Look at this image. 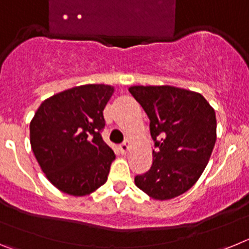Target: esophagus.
Masks as SVG:
<instances>
[{
	"label": "esophagus",
	"instance_id": "1",
	"mask_svg": "<svg viewBox=\"0 0 249 249\" xmlns=\"http://www.w3.org/2000/svg\"><path fill=\"white\" fill-rule=\"evenodd\" d=\"M129 146H131L129 141H126V142H123L122 144H120L121 153H122V155H126L127 152H128V149H129Z\"/></svg>",
	"mask_w": 249,
	"mask_h": 249
}]
</instances>
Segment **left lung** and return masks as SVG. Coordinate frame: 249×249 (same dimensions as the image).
I'll list each match as a JSON object with an SVG mask.
<instances>
[{
  "label": "left lung",
  "mask_w": 249,
  "mask_h": 249,
  "mask_svg": "<svg viewBox=\"0 0 249 249\" xmlns=\"http://www.w3.org/2000/svg\"><path fill=\"white\" fill-rule=\"evenodd\" d=\"M149 118L153 162L135 183L151 198L183 195L203 173L217 140L214 109L201 93L173 86H132Z\"/></svg>",
  "instance_id": "left-lung-1"
}]
</instances>
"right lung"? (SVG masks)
Wrapping results in <instances>:
<instances>
[{
  "mask_svg": "<svg viewBox=\"0 0 249 249\" xmlns=\"http://www.w3.org/2000/svg\"><path fill=\"white\" fill-rule=\"evenodd\" d=\"M113 92L108 85L77 86L43 101L31 121L35 157L61 192L87 196L107 181L116 156L101 131Z\"/></svg>",
  "mask_w": 249,
  "mask_h": 249,
  "instance_id": "1",
  "label": "right lung"
}]
</instances>
